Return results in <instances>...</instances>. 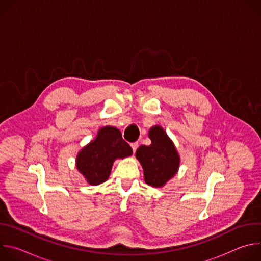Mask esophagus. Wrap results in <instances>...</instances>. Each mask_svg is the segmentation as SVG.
<instances>
[{
	"instance_id": "34e87169",
	"label": "esophagus",
	"mask_w": 261,
	"mask_h": 261,
	"mask_svg": "<svg viewBox=\"0 0 261 261\" xmlns=\"http://www.w3.org/2000/svg\"><path fill=\"white\" fill-rule=\"evenodd\" d=\"M131 147H132L133 153H135L136 150H137V147H138V142H137V141H136V142H132V143H131Z\"/></svg>"
}]
</instances>
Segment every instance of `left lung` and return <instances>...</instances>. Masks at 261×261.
<instances>
[{"mask_svg":"<svg viewBox=\"0 0 261 261\" xmlns=\"http://www.w3.org/2000/svg\"><path fill=\"white\" fill-rule=\"evenodd\" d=\"M148 137L152 143L140 145L136 151V158L142 165L144 181L153 187H162L176 173L179 157L172 141L161 127H153Z\"/></svg>","mask_w":261,"mask_h":261,"instance_id":"obj_1","label":"left lung"}]
</instances>
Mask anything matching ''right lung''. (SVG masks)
<instances>
[{"label": "right lung", "mask_w": 261, "mask_h": 261, "mask_svg": "<svg viewBox=\"0 0 261 261\" xmlns=\"http://www.w3.org/2000/svg\"><path fill=\"white\" fill-rule=\"evenodd\" d=\"M132 155V148L126 142L120 130L115 127H104L97 137L79 153L76 167L93 186L104 182L117 158Z\"/></svg>", "instance_id": "1"}]
</instances>
